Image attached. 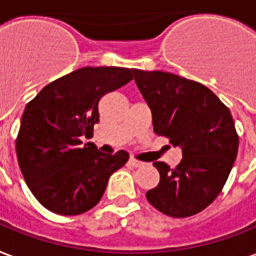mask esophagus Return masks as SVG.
<instances>
[{"label": "esophagus", "instance_id": "esophagus-1", "mask_svg": "<svg viewBox=\"0 0 256 256\" xmlns=\"http://www.w3.org/2000/svg\"><path fill=\"white\" fill-rule=\"evenodd\" d=\"M130 164H131L132 167H140V166H144V162H139L136 158H130Z\"/></svg>", "mask_w": 256, "mask_h": 256}]
</instances>
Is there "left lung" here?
Segmentation results:
<instances>
[{
    "instance_id": "obj_1",
    "label": "left lung",
    "mask_w": 256,
    "mask_h": 256,
    "mask_svg": "<svg viewBox=\"0 0 256 256\" xmlns=\"http://www.w3.org/2000/svg\"><path fill=\"white\" fill-rule=\"evenodd\" d=\"M132 72L152 111L154 132L182 150L176 168L153 163L160 181L146 198L172 218L202 212L218 198L237 158L238 135L232 112L202 84L170 72Z\"/></svg>"
}]
</instances>
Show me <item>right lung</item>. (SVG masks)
Returning <instances> with one entry per match:
<instances>
[{"label":"right lung","instance_id":"add662e5","mask_svg":"<svg viewBox=\"0 0 256 256\" xmlns=\"http://www.w3.org/2000/svg\"><path fill=\"white\" fill-rule=\"evenodd\" d=\"M130 68L84 66L44 86L24 107L16 138L20 172L51 212L76 216L98 204L110 176L128 162L125 150L98 152L92 138L98 102L132 79Z\"/></svg>","mask_w":256,"mask_h":256}]
</instances>
